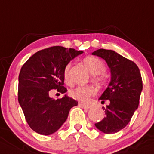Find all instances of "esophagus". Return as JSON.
I'll return each instance as SVG.
<instances>
[{
	"label": "esophagus",
	"instance_id": "1",
	"mask_svg": "<svg viewBox=\"0 0 154 154\" xmlns=\"http://www.w3.org/2000/svg\"><path fill=\"white\" fill-rule=\"evenodd\" d=\"M79 106H80V107L83 108V109H90L91 106H90V105H88V104H85V103H79Z\"/></svg>",
	"mask_w": 154,
	"mask_h": 154
}]
</instances>
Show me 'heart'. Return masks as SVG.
Listing matches in <instances>:
<instances>
[{"label":"heart","instance_id":"heart-1","mask_svg":"<svg viewBox=\"0 0 154 154\" xmlns=\"http://www.w3.org/2000/svg\"><path fill=\"white\" fill-rule=\"evenodd\" d=\"M84 63L92 74L95 75L94 79L99 82L103 83L106 81V77L103 72L106 70V66L103 60L96 57H87L84 59ZM71 64L68 63L63 70V77L66 82L70 83L69 69ZM96 93V89L93 86H79L70 91L69 95L72 98L80 102H85Z\"/></svg>","mask_w":154,"mask_h":154}]
</instances>
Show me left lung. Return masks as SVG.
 <instances>
[{
  "mask_svg": "<svg viewBox=\"0 0 154 154\" xmlns=\"http://www.w3.org/2000/svg\"><path fill=\"white\" fill-rule=\"evenodd\" d=\"M93 55L103 58L110 69L111 80L99 100L109 104L105 110L106 117L95 123L97 128L106 134H113L125 128L139 104L143 84L140 70L133 61L111 50L99 49Z\"/></svg>",
  "mask_w": 154,
  "mask_h": 154,
  "instance_id": "8db88e82",
  "label": "left lung"
}]
</instances>
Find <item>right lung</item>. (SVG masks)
Listing matches in <instances>:
<instances>
[{
	"instance_id": "obj_1",
	"label": "right lung",
	"mask_w": 154,
	"mask_h": 154,
	"mask_svg": "<svg viewBox=\"0 0 154 154\" xmlns=\"http://www.w3.org/2000/svg\"><path fill=\"white\" fill-rule=\"evenodd\" d=\"M83 51L54 46L33 54L19 75L18 100L26 122L33 131L43 135L56 132L68 117L70 109L78 105L72 98L64 95L54 100L50 91L57 89L63 94V70L66 66Z\"/></svg>"
}]
</instances>
